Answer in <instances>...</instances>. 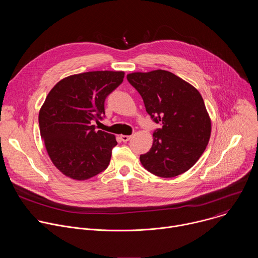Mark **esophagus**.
<instances>
[{
    "label": "esophagus",
    "instance_id": "34e87169",
    "mask_svg": "<svg viewBox=\"0 0 258 258\" xmlns=\"http://www.w3.org/2000/svg\"><path fill=\"white\" fill-rule=\"evenodd\" d=\"M131 138H132V136H124V135L120 136V139H121L122 142H127V141L131 140Z\"/></svg>",
    "mask_w": 258,
    "mask_h": 258
}]
</instances>
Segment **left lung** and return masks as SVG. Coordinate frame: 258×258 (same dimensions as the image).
Segmentation results:
<instances>
[{
    "mask_svg": "<svg viewBox=\"0 0 258 258\" xmlns=\"http://www.w3.org/2000/svg\"><path fill=\"white\" fill-rule=\"evenodd\" d=\"M126 79L153 121L161 124L153 133L149 152L140 156L141 163L161 177L186 172L198 161L210 138L211 121L202 96L166 70L134 72Z\"/></svg>",
    "mask_w": 258,
    "mask_h": 258,
    "instance_id": "8db88e82",
    "label": "left lung"
}]
</instances>
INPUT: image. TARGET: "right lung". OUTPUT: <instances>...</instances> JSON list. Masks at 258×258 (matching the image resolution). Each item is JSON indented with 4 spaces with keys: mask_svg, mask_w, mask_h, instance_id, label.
I'll list each match as a JSON object with an SVG mask.
<instances>
[{
    "mask_svg": "<svg viewBox=\"0 0 258 258\" xmlns=\"http://www.w3.org/2000/svg\"><path fill=\"white\" fill-rule=\"evenodd\" d=\"M123 71H90L63 79L39 113L41 137L54 165L66 176L88 179L107 168L115 137L96 131L105 100L122 82Z\"/></svg>",
    "mask_w": 258,
    "mask_h": 258,
    "instance_id": "1",
    "label": "right lung"
}]
</instances>
